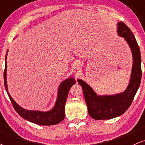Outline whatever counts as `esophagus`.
Segmentation results:
<instances>
[{"mask_svg":"<svg viewBox=\"0 0 145 145\" xmlns=\"http://www.w3.org/2000/svg\"><path fill=\"white\" fill-rule=\"evenodd\" d=\"M77 67L78 68H79V67H80V64H79V63H78V64L77 65Z\"/></svg>","mask_w":145,"mask_h":145,"instance_id":"34e87169","label":"esophagus"}]
</instances>
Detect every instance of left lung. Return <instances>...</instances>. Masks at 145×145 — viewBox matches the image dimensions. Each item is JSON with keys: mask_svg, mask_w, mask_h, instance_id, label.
Wrapping results in <instances>:
<instances>
[{"mask_svg": "<svg viewBox=\"0 0 145 145\" xmlns=\"http://www.w3.org/2000/svg\"><path fill=\"white\" fill-rule=\"evenodd\" d=\"M117 33L125 38L133 54V66L131 79L123 93L114 95L98 96L82 80L78 82L82 86L89 115L95 120L113 119L123 114L129 108L138 89L142 77L140 52L134 34L123 22L118 23Z\"/></svg>", "mask_w": 145, "mask_h": 145, "instance_id": "left-lung-1", "label": "left lung"}]
</instances>
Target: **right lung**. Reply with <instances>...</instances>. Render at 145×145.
Wrapping results in <instances>:
<instances>
[{
    "label": "right lung",
    "instance_id": "add662e5",
    "mask_svg": "<svg viewBox=\"0 0 145 145\" xmlns=\"http://www.w3.org/2000/svg\"><path fill=\"white\" fill-rule=\"evenodd\" d=\"M8 50L7 51V53ZM7 54L5 56V68L4 70V84L6 91L7 93L11 104H12L15 110L20 115L23 119L31 121V122L41 125H52L61 122L65 118V106L67 100V95L69 89L76 83L74 78H69L66 80L63 81L59 86L58 97L54 107L52 110L48 112H40V111L26 110L23 109L16 104L13 98L11 97L7 89L6 76H7Z\"/></svg>",
    "mask_w": 145,
    "mask_h": 145
}]
</instances>
